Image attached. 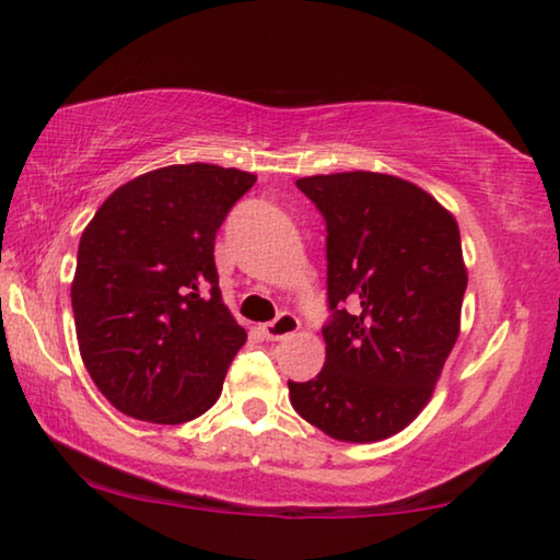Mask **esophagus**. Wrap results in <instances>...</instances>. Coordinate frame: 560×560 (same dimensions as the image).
I'll use <instances>...</instances> for the list:
<instances>
[{"label": "esophagus", "mask_w": 560, "mask_h": 560, "mask_svg": "<svg viewBox=\"0 0 560 560\" xmlns=\"http://www.w3.org/2000/svg\"><path fill=\"white\" fill-rule=\"evenodd\" d=\"M299 318L293 314H279L277 318L271 320V324H264V336H267L269 340H283L293 336L299 330Z\"/></svg>", "instance_id": "34e87169"}]
</instances>
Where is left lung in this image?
Wrapping results in <instances>:
<instances>
[{
	"label": "left lung",
	"instance_id": "left-lung-1",
	"mask_svg": "<svg viewBox=\"0 0 560 560\" xmlns=\"http://www.w3.org/2000/svg\"><path fill=\"white\" fill-rule=\"evenodd\" d=\"M326 220V363L291 383L293 410L328 438L377 442L430 402L459 336L467 267L457 220L383 173L296 179Z\"/></svg>",
	"mask_w": 560,
	"mask_h": 560
}]
</instances>
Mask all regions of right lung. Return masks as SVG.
<instances>
[{
    "label": "right lung",
    "instance_id": "add662e5",
    "mask_svg": "<svg viewBox=\"0 0 560 560\" xmlns=\"http://www.w3.org/2000/svg\"><path fill=\"white\" fill-rule=\"evenodd\" d=\"M254 183L236 167L167 165L120 185L83 230L75 338L122 415L179 424L220 397L246 330L222 301L214 236Z\"/></svg>",
    "mask_w": 560,
    "mask_h": 560
}]
</instances>
